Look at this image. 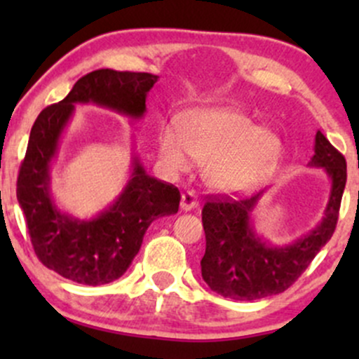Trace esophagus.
<instances>
[{"label":"esophagus","instance_id":"esophagus-1","mask_svg":"<svg viewBox=\"0 0 359 359\" xmlns=\"http://www.w3.org/2000/svg\"><path fill=\"white\" fill-rule=\"evenodd\" d=\"M197 205H199V201H197V196L194 192H184L182 197H180V209L182 211H192V209H196Z\"/></svg>","mask_w":359,"mask_h":359}]
</instances>
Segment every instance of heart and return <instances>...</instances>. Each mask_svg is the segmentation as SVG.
Listing matches in <instances>:
<instances>
[{
  "instance_id": "1",
  "label": "heart",
  "mask_w": 359,
  "mask_h": 359,
  "mask_svg": "<svg viewBox=\"0 0 359 359\" xmlns=\"http://www.w3.org/2000/svg\"><path fill=\"white\" fill-rule=\"evenodd\" d=\"M158 148L163 165L174 174L189 170L194 158L204 162V182L221 194L255 189L273 174L282 154L277 135L234 108L194 113L185 128L167 123Z\"/></svg>"
}]
</instances>
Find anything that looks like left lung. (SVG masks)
I'll return each mask as SVG.
<instances>
[{"label":"left lung","mask_w":359,"mask_h":359,"mask_svg":"<svg viewBox=\"0 0 359 359\" xmlns=\"http://www.w3.org/2000/svg\"><path fill=\"white\" fill-rule=\"evenodd\" d=\"M309 167L324 168L331 179V194L323 221L290 245L273 246L255 231L253 211L265 191L241 201L209 197L203 209L205 253L201 271L211 290L233 300L277 295L306 271L331 240L346 185V160L320 131Z\"/></svg>","instance_id":"left-lung-1"}]
</instances>
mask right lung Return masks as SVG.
I'll use <instances>...</instances> for the list:
<instances>
[{"mask_svg":"<svg viewBox=\"0 0 359 359\" xmlns=\"http://www.w3.org/2000/svg\"><path fill=\"white\" fill-rule=\"evenodd\" d=\"M156 81L158 76L148 72H89L64 100L47 106L32 126L16 197L36 257L60 277L93 287L114 282L138 255L148 226L179 211V189L148 175L138 155H133L131 175L123 192L90 219L62 212L50 191L52 160L76 104H96L142 119L147 94Z\"/></svg>","mask_w":359,"mask_h":359,"instance_id":"1","label":"right lung"}]
</instances>
